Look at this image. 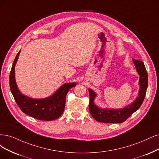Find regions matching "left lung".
<instances>
[{
    "label": "left lung",
    "mask_w": 159,
    "mask_h": 159,
    "mask_svg": "<svg viewBox=\"0 0 159 159\" xmlns=\"http://www.w3.org/2000/svg\"><path fill=\"white\" fill-rule=\"evenodd\" d=\"M132 61L139 76V89L138 96L132 103L122 109L100 108L94 103V99L97 94L92 89H89L90 94L89 111L93 118L97 121L105 123H122L136 112L142 105L148 86V73L143 61L135 59H132Z\"/></svg>",
    "instance_id": "obj_1"
}]
</instances>
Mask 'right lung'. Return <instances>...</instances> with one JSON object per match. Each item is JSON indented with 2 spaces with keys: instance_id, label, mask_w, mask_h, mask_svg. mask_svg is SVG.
<instances>
[{
  "instance_id": "right-lung-1",
  "label": "right lung",
  "mask_w": 159,
  "mask_h": 159,
  "mask_svg": "<svg viewBox=\"0 0 159 159\" xmlns=\"http://www.w3.org/2000/svg\"><path fill=\"white\" fill-rule=\"evenodd\" d=\"M21 50L17 53L10 74V88L11 93L23 113L40 120H53L60 117L64 111L66 95L75 83L63 84L48 98L34 99L22 94L17 86L15 79V66Z\"/></svg>"
}]
</instances>
